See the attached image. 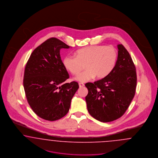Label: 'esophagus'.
<instances>
[{"label": "esophagus", "instance_id": "34e87169", "mask_svg": "<svg viewBox=\"0 0 158 158\" xmlns=\"http://www.w3.org/2000/svg\"><path fill=\"white\" fill-rule=\"evenodd\" d=\"M79 86L80 88H82V87H83V86H85V85H84L83 83H79Z\"/></svg>", "mask_w": 158, "mask_h": 158}]
</instances>
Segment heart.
Here are the masks:
<instances>
[{
	"label": "heart",
	"instance_id": "obj_1",
	"mask_svg": "<svg viewBox=\"0 0 158 158\" xmlns=\"http://www.w3.org/2000/svg\"><path fill=\"white\" fill-rule=\"evenodd\" d=\"M118 52L113 46L91 45L78 50L76 56L67 55L63 64L72 75L78 74L85 64L86 70L75 78L76 81L86 82L95 76L102 79L108 75L115 67Z\"/></svg>",
	"mask_w": 158,
	"mask_h": 158
}]
</instances>
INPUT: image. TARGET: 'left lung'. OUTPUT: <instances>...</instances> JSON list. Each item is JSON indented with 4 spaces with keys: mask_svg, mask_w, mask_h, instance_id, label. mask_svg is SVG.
Returning a JSON list of instances; mask_svg holds the SVG:
<instances>
[{
    "mask_svg": "<svg viewBox=\"0 0 158 158\" xmlns=\"http://www.w3.org/2000/svg\"><path fill=\"white\" fill-rule=\"evenodd\" d=\"M118 59L111 72L94 83L85 84V97L90 115L107 123L115 120L125 113L135 95L137 75L135 64L126 48L118 44Z\"/></svg>",
    "mask_w": 158,
    "mask_h": 158,
    "instance_id": "obj_1",
    "label": "left lung"
}]
</instances>
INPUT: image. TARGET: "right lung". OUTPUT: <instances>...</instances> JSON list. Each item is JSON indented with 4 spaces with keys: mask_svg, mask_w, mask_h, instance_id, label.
Returning <instances> with one entry per match:
<instances>
[{
    "mask_svg": "<svg viewBox=\"0 0 158 158\" xmlns=\"http://www.w3.org/2000/svg\"><path fill=\"white\" fill-rule=\"evenodd\" d=\"M70 47L56 38L47 40L31 53L24 72L23 85L33 111L45 120H57L69 112L78 83L69 78L60 57L61 48Z\"/></svg>",
    "mask_w": 158,
    "mask_h": 158,
    "instance_id": "1",
    "label": "right lung"
}]
</instances>
